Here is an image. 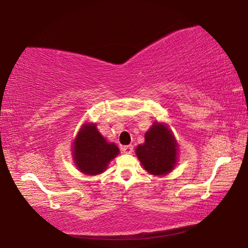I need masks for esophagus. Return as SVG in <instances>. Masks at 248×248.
<instances>
[{
	"label": "esophagus",
	"mask_w": 248,
	"mask_h": 248,
	"mask_svg": "<svg viewBox=\"0 0 248 248\" xmlns=\"http://www.w3.org/2000/svg\"><path fill=\"white\" fill-rule=\"evenodd\" d=\"M123 152L125 154H131L133 152V145H125L123 148Z\"/></svg>",
	"instance_id": "obj_1"
}]
</instances>
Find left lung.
<instances>
[{"label": "left lung", "mask_w": 248, "mask_h": 248, "mask_svg": "<svg viewBox=\"0 0 248 248\" xmlns=\"http://www.w3.org/2000/svg\"><path fill=\"white\" fill-rule=\"evenodd\" d=\"M136 153L150 174L165 175L176 164L177 143L166 125L154 123L145 133V142L138 145Z\"/></svg>", "instance_id": "1"}]
</instances>
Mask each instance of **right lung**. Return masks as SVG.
<instances>
[{"instance_id":"right-lung-1","label":"right lung","mask_w":248,"mask_h":248,"mask_svg":"<svg viewBox=\"0 0 248 248\" xmlns=\"http://www.w3.org/2000/svg\"><path fill=\"white\" fill-rule=\"evenodd\" d=\"M74 141L75 165L84 174H100L106 170L108 163L119 154L117 145L108 143L95 124H84Z\"/></svg>"}]
</instances>
